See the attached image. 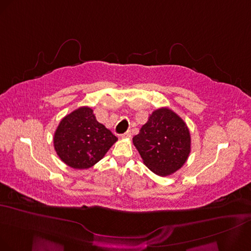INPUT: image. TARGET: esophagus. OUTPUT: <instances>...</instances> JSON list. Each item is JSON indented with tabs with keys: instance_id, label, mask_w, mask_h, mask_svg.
Returning a JSON list of instances; mask_svg holds the SVG:
<instances>
[{
	"instance_id": "obj_1",
	"label": "esophagus",
	"mask_w": 251,
	"mask_h": 251,
	"mask_svg": "<svg viewBox=\"0 0 251 251\" xmlns=\"http://www.w3.org/2000/svg\"><path fill=\"white\" fill-rule=\"evenodd\" d=\"M130 137H131V132L130 131H126L125 133L122 134V138H124V139H129Z\"/></svg>"
}]
</instances>
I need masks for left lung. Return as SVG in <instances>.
I'll list each match as a JSON object with an SVG mask.
<instances>
[{
    "instance_id": "obj_1",
    "label": "left lung",
    "mask_w": 251,
    "mask_h": 251,
    "mask_svg": "<svg viewBox=\"0 0 251 251\" xmlns=\"http://www.w3.org/2000/svg\"><path fill=\"white\" fill-rule=\"evenodd\" d=\"M132 142L145 165L160 176L173 175L180 169L191 149L187 125L166 107L150 114Z\"/></svg>"
}]
</instances>
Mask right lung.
I'll use <instances>...</instances> for the list:
<instances>
[{
  "instance_id": "right-lung-1",
  "label": "right lung",
  "mask_w": 251,
  "mask_h": 251,
  "mask_svg": "<svg viewBox=\"0 0 251 251\" xmlns=\"http://www.w3.org/2000/svg\"><path fill=\"white\" fill-rule=\"evenodd\" d=\"M118 141L116 135L99 123L94 110L83 106L60 122L53 146L60 159L75 169H87L102 160Z\"/></svg>"
}]
</instances>
